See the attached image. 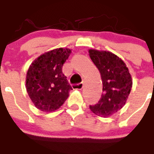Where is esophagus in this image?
I'll use <instances>...</instances> for the list:
<instances>
[{
    "label": "esophagus",
    "mask_w": 154,
    "mask_h": 154,
    "mask_svg": "<svg viewBox=\"0 0 154 154\" xmlns=\"http://www.w3.org/2000/svg\"><path fill=\"white\" fill-rule=\"evenodd\" d=\"M83 83H79V84H76V85H73L72 88L73 89H78V90H81V89H83Z\"/></svg>",
    "instance_id": "obj_1"
}]
</instances>
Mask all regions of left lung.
I'll return each instance as SVG.
<instances>
[{
	"label": "left lung",
	"mask_w": 154,
	"mask_h": 154,
	"mask_svg": "<svg viewBox=\"0 0 154 154\" xmlns=\"http://www.w3.org/2000/svg\"><path fill=\"white\" fill-rule=\"evenodd\" d=\"M89 55L101 75L103 92L97 104L89 108L96 115L108 117L124 106L133 79L125 62L113 53L89 49Z\"/></svg>",
	"instance_id": "left-lung-1"
}]
</instances>
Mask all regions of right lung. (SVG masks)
<instances>
[{
    "mask_svg": "<svg viewBox=\"0 0 154 154\" xmlns=\"http://www.w3.org/2000/svg\"><path fill=\"white\" fill-rule=\"evenodd\" d=\"M70 48H55L32 62L26 75V89L34 106L42 112H54L64 104L72 87L62 73Z\"/></svg>",
    "mask_w": 154,
    "mask_h": 154,
    "instance_id": "obj_1",
    "label": "right lung"
}]
</instances>
